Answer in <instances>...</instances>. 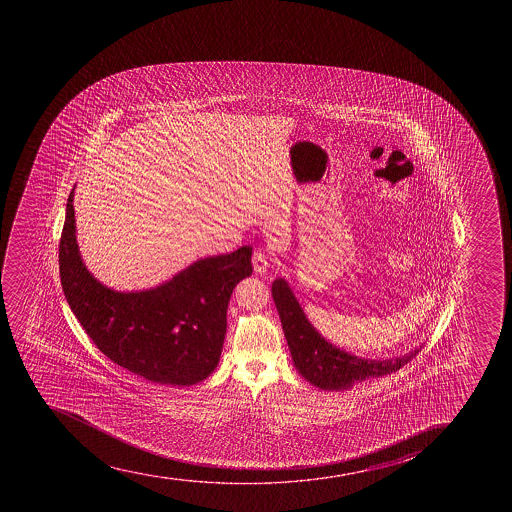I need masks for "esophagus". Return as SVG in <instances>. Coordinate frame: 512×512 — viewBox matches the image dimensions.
Returning a JSON list of instances; mask_svg holds the SVG:
<instances>
[{"instance_id":"1","label":"esophagus","mask_w":512,"mask_h":512,"mask_svg":"<svg viewBox=\"0 0 512 512\" xmlns=\"http://www.w3.org/2000/svg\"><path fill=\"white\" fill-rule=\"evenodd\" d=\"M252 265L255 274H265L270 267L269 255L262 250H255L252 255Z\"/></svg>"}]
</instances>
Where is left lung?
Segmentation results:
<instances>
[{"label":"left lung","mask_w":512,"mask_h":512,"mask_svg":"<svg viewBox=\"0 0 512 512\" xmlns=\"http://www.w3.org/2000/svg\"><path fill=\"white\" fill-rule=\"evenodd\" d=\"M272 297L279 310L295 367L305 380L317 385L319 389H347L355 382L392 374L409 364L420 352V349H415L397 359H359L320 337L305 317L304 310L300 309L299 302L295 300L285 280H275L272 284Z\"/></svg>","instance_id":"obj_1"}]
</instances>
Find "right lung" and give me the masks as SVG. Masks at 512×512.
I'll list each match as a JSON object with an SVG mask.
<instances>
[{"instance_id":"add662e5","label":"right lung","mask_w":512,"mask_h":512,"mask_svg":"<svg viewBox=\"0 0 512 512\" xmlns=\"http://www.w3.org/2000/svg\"><path fill=\"white\" fill-rule=\"evenodd\" d=\"M58 250L66 302L108 359L157 384L183 387L212 374L227 332L228 300L252 274V248L198 260L157 289L120 294L81 262L71 190Z\"/></svg>"}]
</instances>
